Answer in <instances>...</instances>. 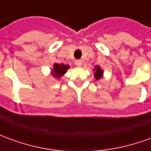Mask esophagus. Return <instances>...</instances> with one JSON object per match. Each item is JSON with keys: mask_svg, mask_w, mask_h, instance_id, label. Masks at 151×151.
Here are the masks:
<instances>
[{"mask_svg": "<svg viewBox=\"0 0 151 151\" xmlns=\"http://www.w3.org/2000/svg\"><path fill=\"white\" fill-rule=\"evenodd\" d=\"M75 65L77 66H78V67H80V66H82V61L81 60H77L75 61Z\"/></svg>", "mask_w": 151, "mask_h": 151, "instance_id": "1", "label": "esophagus"}]
</instances>
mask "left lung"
I'll return each mask as SVG.
<instances>
[{
  "instance_id": "obj_1",
  "label": "left lung",
  "mask_w": 151,
  "mask_h": 151,
  "mask_svg": "<svg viewBox=\"0 0 151 151\" xmlns=\"http://www.w3.org/2000/svg\"><path fill=\"white\" fill-rule=\"evenodd\" d=\"M95 79H100L103 77V74H104V71H103V69H101V68L99 67V66H95Z\"/></svg>"
}]
</instances>
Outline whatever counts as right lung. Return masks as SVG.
Segmentation results:
<instances>
[{"label": "right lung", "mask_w": 151, "mask_h": 151, "mask_svg": "<svg viewBox=\"0 0 151 151\" xmlns=\"http://www.w3.org/2000/svg\"><path fill=\"white\" fill-rule=\"evenodd\" d=\"M69 68L68 65H64V64H54L53 69L52 70V74L54 78H60V77L63 76L66 73Z\"/></svg>", "instance_id": "add662e5"}]
</instances>
